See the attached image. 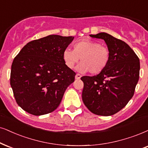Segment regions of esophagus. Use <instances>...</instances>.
Returning a JSON list of instances; mask_svg holds the SVG:
<instances>
[{"label": "esophagus", "instance_id": "34e87169", "mask_svg": "<svg viewBox=\"0 0 148 148\" xmlns=\"http://www.w3.org/2000/svg\"><path fill=\"white\" fill-rule=\"evenodd\" d=\"M80 77H81V75H80L79 74H76L75 76V78L76 79H80Z\"/></svg>", "mask_w": 148, "mask_h": 148}]
</instances>
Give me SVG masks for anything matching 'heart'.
Returning a JSON list of instances; mask_svg holds the SVG:
<instances>
[{"label":"heart","mask_w":148,"mask_h":148,"mask_svg":"<svg viewBox=\"0 0 148 148\" xmlns=\"http://www.w3.org/2000/svg\"><path fill=\"white\" fill-rule=\"evenodd\" d=\"M63 61L70 69H73L80 60L77 70L82 73L98 74L105 69L111 59V52L103 45L89 39L82 40L73 45V50L65 49L63 52Z\"/></svg>","instance_id":"1"}]
</instances>
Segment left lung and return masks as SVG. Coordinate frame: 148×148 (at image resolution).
<instances>
[{
	"instance_id": "obj_1",
	"label": "left lung",
	"mask_w": 148,
	"mask_h": 148,
	"mask_svg": "<svg viewBox=\"0 0 148 148\" xmlns=\"http://www.w3.org/2000/svg\"><path fill=\"white\" fill-rule=\"evenodd\" d=\"M89 35L104 40L111 59L98 75L80 78L84 83L82 98L91 113L110 116L122 109L133 96L139 78V59L126 42L108 33Z\"/></svg>"
}]
</instances>
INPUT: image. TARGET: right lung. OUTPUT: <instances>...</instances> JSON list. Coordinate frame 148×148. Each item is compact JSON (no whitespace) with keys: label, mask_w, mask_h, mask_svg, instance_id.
<instances>
[{"label":"right lung","mask_w":148,"mask_h":148,"mask_svg":"<svg viewBox=\"0 0 148 148\" xmlns=\"http://www.w3.org/2000/svg\"><path fill=\"white\" fill-rule=\"evenodd\" d=\"M74 37L50 35L27 43L12 65L10 85L17 104L27 113L45 115L60 104L76 73L63 61Z\"/></svg>","instance_id":"1"}]
</instances>
